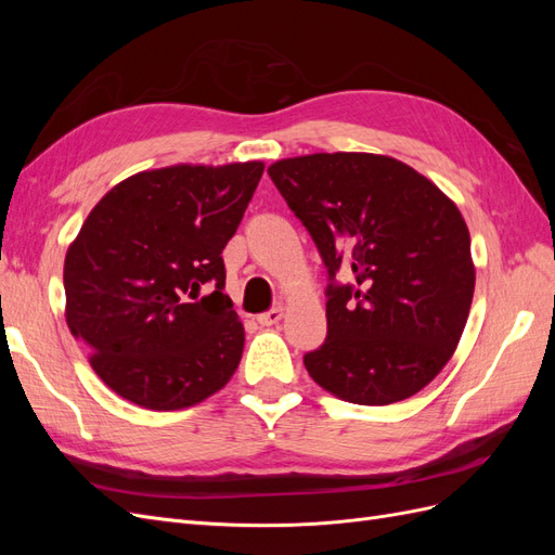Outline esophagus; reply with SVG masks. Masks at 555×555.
Listing matches in <instances>:
<instances>
[{
  "label": "esophagus",
  "instance_id": "1",
  "mask_svg": "<svg viewBox=\"0 0 555 555\" xmlns=\"http://www.w3.org/2000/svg\"><path fill=\"white\" fill-rule=\"evenodd\" d=\"M282 317H284V308H282V306H278V308H273V310H268V312L259 314V317H257V322H259L261 326H273V324H278V322H280Z\"/></svg>",
  "mask_w": 555,
  "mask_h": 555
}]
</instances>
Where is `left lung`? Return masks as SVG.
<instances>
[{
    "label": "left lung",
    "instance_id": "left-lung-1",
    "mask_svg": "<svg viewBox=\"0 0 555 555\" xmlns=\"http://www.w3.org/2000/svg\"><path fill=\"white\" fill-rule=\"evenodd\" d=\"M268 176L310 231L331 278L328 335L310 377L357 405L424 389L453 357L475 294L469 231L426 176L373 153L280 159ZM347 262L358 284L332 280Z\"/></svg>",
    "mask_w": 555,
    "mask_h": 555
}]
</instances>
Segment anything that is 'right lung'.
Instances as JSON below:
<instances>
[{"instance_id": "right-lung-1", "label": "right lung", "mask_w": 555, "mask_h": 555, "mask_svg": "<svg viewBox=\"0 0 555 555\" xmlns=\"http://www.w3.org/2000/svg\"><path fill=\"white\" fill-rule=\"evenodd\" d=\"M261 173L263 162L141 171L82 222L64 259V317L120 398L184 410L236 373L245 328L222 292V249Z\"/></svg>"}]
</instances>
